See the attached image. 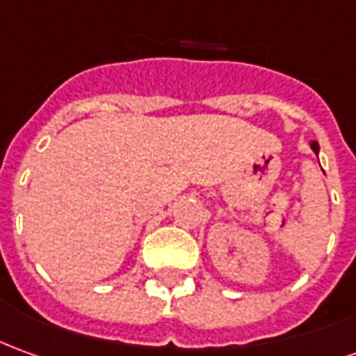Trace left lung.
Returning a JSON list of instances; mask_svg holds the SVG:
<instances>
[{
	"label": "left lung",
	"mask_w": 356,
	"mask_h": 356,
	"mask_svg": "<svg viewBox=\"0 0 356 356\" xmlns=\"http://www.w3.org/2000/svg\"><path fill=\"white\" fill-rule=\"evenodd\" d=\"M310 148H312V150H314V154H316V156H318V150H320V146H318L316 140H314V143L310 144Z\"/></svg>",
	"instance_id": "1"
}]
</instances>
